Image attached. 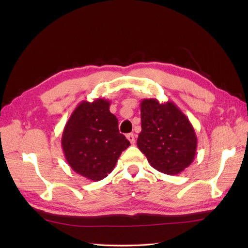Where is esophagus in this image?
Segmentation results:
<instances>
[{
    "label": "esophagus",
    "instance_id": "esophagus-1",
    "mask_svg": "<svg viewBox=\"0 0 248 248\" xmlns=\"http://www.w3.org/2000/svg\"><path fill=\"white\" fill-rule=\"evenodd\" d=\"M126 138H127V140L130 141L131 145H133L134 141H136V138H134V134L133 133H128V134H127Z\"/></svg>",
    "mask_w": 248,
    "mask_h": 248
}]
</instances>
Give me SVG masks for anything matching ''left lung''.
<instances>
[{
	"instance_id": "left-lung-1",
	"label": "left lung",
	"mask_w": 248,
	"mask_h": 248,
	"mask_svg": "<svg viewBox=\"0 0 248 248\" xmlns=\"http://www.w3.org/2000/svg\"><path fill=\"white\" fill-rule=\"evenodd\" d=\"M140 107L139 149L152 168L163 174L178 175L190 166L197 153L198 139L193 126L171 101L142 99Z\"/></svg>"
}]
</instances>
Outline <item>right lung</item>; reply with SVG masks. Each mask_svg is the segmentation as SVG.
Masks as SVG:
<instances>
[{"instance_id":"obj_1","label":"right lung","mask_w":248,"mask_h":248,"mask_svg":"<svg viewBox=\"0 0 248 248\" xmlns=\"http://www.w3.org/2000/svg\"><path fill=\"white\" fill-rule=\"evenodd\" d=\"M109 100L81 101L72 111L62 134V148L69 167L92 181L108 177L120 155L130 146L109 111Z\"/></svg>"}]
</instances>
